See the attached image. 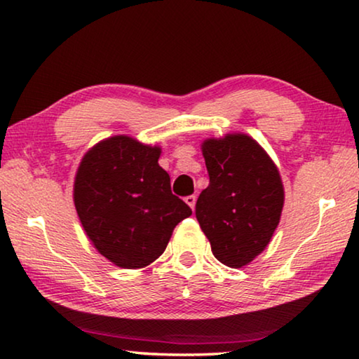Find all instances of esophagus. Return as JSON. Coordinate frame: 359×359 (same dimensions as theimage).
<instances>
[{"mask_svg":"<svg viewBox=\"0 0 359 359\" xmlns=\"http://www.w3.org/2000/svg\"><path fill=\"white\" fill-rule=\"evenodd\" d=\"M185 203L191 208V211H194V210H195V205H196V196H195V195L185 196Z\"/></svg>","mask_w":359,"mask_h":359,"instance_id":"obj_1","label":"esophagus"}]
</instances>
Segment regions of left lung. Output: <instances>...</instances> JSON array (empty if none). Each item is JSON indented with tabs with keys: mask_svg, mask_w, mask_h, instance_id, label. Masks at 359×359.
<instances>
[{
	"mask_svg": "<svg viewBox=\"0 0 359 359\" xmlns=\"http://www.w3.org/2000/svg\"><path fill=\"white\" fill-rule=\"evenodd\" d=\"M210 185L195 214L212 255L229 267H243L269 245L279 226L283 185L279 169L247 133H227L201 143Z\"/></svg>",
	"mask_w": 359,
	"mask_h": 359,
	"instance_id": "obj_1",
	"label": "left lung"
}]
</instances>
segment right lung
<instances>
[{
  "mask_svg": "<svg viewBox=\"0 0 359 359\" xmlns=\"http://www.w3.org/2000/svg\"><path fill=\"white\" fill-rule=\"evenodd\" d=\"M161 148L114 135L90 148L74 180V205L93 247L112 264L140 269L168 247L191 210L170 191Z\"/></svg>",
  "mask_w": 359,
  "mask_h": 359,
  "instance_id": "right-lung-1",
  "label": "right lung"
}]
</instances>
